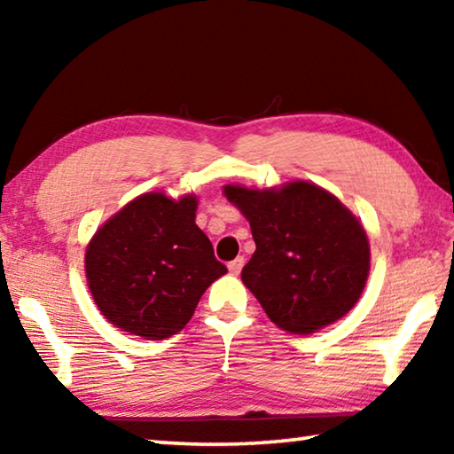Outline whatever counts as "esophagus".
<instances>
[{
    "label": "esophagus",
    "mask_w": 454,
    "mask_h": 454,
    "mask_svg": "<svg viewBox=\"0 0 454 454\" xmlns=\"http://www.w3.org/2000/svg\"><path fill=\"white\" fill-rule=\"evenodd\" d=\"M242 266H244V258H242V256H238L236 260H232V262L228 264V270L236 276V274H240Z\"/></svg>",
    "instance_id": "1"
}]
</instances>
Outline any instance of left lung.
<instances>
[{"label":"left lung","instance_id":"8db88e82","mask_svg":"<svg viewBox=\"0 0 454 454\" xmlns=\"http://www.w3.org/2000/svg\"><path fill=\"white\" fill-rule=\"evenodd\" d=\"M224 194L250 222L256 242L242 282L276 326L310 334L356 304L371 248L340 200L309 182L278 190L224 186Z\"/></svg>","mask_w":454,"mask_h":454}]
</instances>
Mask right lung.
I'll use <instances>...</instances> for the list:
<instances>
[{
    "instance_id": "1",
    "label": "right lung",
    "mask_w": 454,
    "mask_h": 454,
    "mask_svg": "<svg viewBox=\"0 0 454 454\" xmlns=\"http://www.w3.org/2000/svg\"><path fill=\"white\" fill-rule=\"evenodd\" d=\"M196 196L148 192L91 238L86 278L99 312L129 334L164 340L188 325L210 284L226 274L196 226Z\"/></svg>"
}]
</instances>
